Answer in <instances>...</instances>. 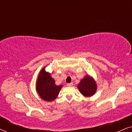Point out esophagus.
I'll return each mask as SVG.
<instances>
[{"label":"esophagus","instance_id":"1","mask_svg":"<svg viewBox=\"0 0 132 132\" xmlns=\"http://www.w3.org/2000/svg\"><path fill=\"white\" fill-rule=\"evenodd\" d=\"M67 85L68 86H72L73 85V83H68V84H67Z\"/></svg>","mask_w":132,"mask_h":132}]
</instances>
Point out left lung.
<instances>
[{"mask_svg": "<svg viewBox=\"0 0 132 132\" xmlns=\"http://www.w3.org/2000/svg\"><path fill=\"white\" fill-rule=\"evenodd\" d=\"M77 88L85 97H91L95 93L97 87L94 79L88 75L80 80Z\"/></svg>", "mask_w": 132, "mask_h": 132, "instance_id": "obj_1", "label": "left lung"}]
</instances>
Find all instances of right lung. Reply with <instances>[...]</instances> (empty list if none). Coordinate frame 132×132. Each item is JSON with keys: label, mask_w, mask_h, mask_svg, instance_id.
Returning a JSON list of instances; mask_svg holds the SVG:
<instances>
[{"label": "right lung", "mask_w": 132, "mask_h": 132, "mask_svg": "<svg viewBox=\"0 0 132 132\" xmlns=\"http://www.w3.org/2000/svg\"><path fill=\"white\" fill-rule=\"evenodd\" d=\"M62 85H56L50 74L46 72L45 67L39 72L36 84L37 93L43 100L52 102L58 95Z\"/></svg>", "instance_id": "obj_1"}]
</instances>
